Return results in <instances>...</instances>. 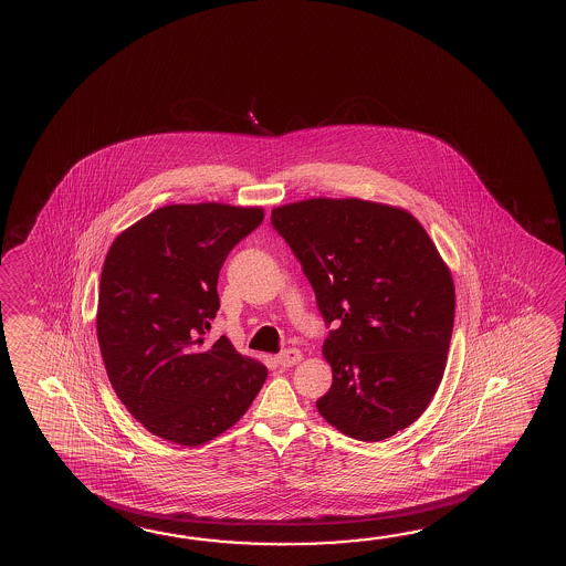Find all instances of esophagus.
<instances>
[{"label":"esophagus","mask_w":566,"mask_h":566,"mask_svg":"<svg viewBox=\"0 0 566 566\" xmlns=\"http://www.w3.org/2000/svg\"><path fill=\"white\" fill-rule=\"evenodd\" d=\"M276 358L277 363H280V367H294V365L301 363L302 353L298 348H289V350L280 353Z\"/></svg>","instance_id":"esophagus-1"}]
</instances>
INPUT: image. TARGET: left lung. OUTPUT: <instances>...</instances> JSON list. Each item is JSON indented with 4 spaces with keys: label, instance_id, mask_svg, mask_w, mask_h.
Masks as SVG:
<instances>
[{
    "label": "left lung",
    "instance_id": "1",
    "mask_svg": "<svg viewBox=\"0 0 566 566\" xmlns=\"http://www.w3.org/2000/svg\"><path fill=\"white\" fill-rule=\"evenodd\" d=\"M316 294L333 385L321 416L358 441H382L423 416L450 350L455 289L423 226L403 208L312 197L272 209Z\"/></svg>",
    "mask_w": 566,
    "mask_h": 566
}]
</instances>
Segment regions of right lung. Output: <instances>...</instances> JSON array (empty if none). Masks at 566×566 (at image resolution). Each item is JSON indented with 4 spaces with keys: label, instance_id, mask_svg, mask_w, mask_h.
Segmentation results:
<instances>
[{
    "label": "right lung",
    "instance_id": "right-lung-1",
    "mask_svg": "<svg viewBox=\"0 0 566 566\" xmlns=\"http://www.w3.org/2000/svg\"><path fill=\"white\" fill-rule=\"evenodd\" d=\"M264 209L175 203L118 233L103 265L96 336L116 397L157 438L196 448L240 421L268 369L228 336L206 345L218 276Z\"/></svg>",
    "mask_w": 566,
    "mask_h": 566
}]
</instances>
